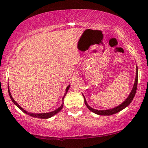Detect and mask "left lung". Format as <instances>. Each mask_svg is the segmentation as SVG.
<instances>
[{"label":"left lung","instance_id":"left-lung-1","mask_svg":"<svg viewBox=\"0 0 148 148\" xmlns=\"http://www.w3.org/2000/svg\"><path fill=\"white\" fill-rule=\"evenodd\" d=\"M137 82H138V68H137V66H136V75H135V83L134 85H133V87L132 88V90L131 91L130 94H129V96L127 97L126 100H125L124 102L123 103H121L120 105H119L118 106L114 107V108H110V109H108V110H96V109H94L90 107L87 103L86 99L85 98V96H84V94H82L84 98V102L85 104H86V106L88 107V108L89 110L92 111L95 114H97L98 115H104V116H110V115L116 114V113L120 112L123 109L126 108L127 106H128L130 103L132 102V100L134 98V96L135 95V93H136V90H137Z\"/></svg>","mask_w":148,"mask_h":148}]
</instances>
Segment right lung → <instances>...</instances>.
Masks as SVG:
<instances>
[{
    "mask_svg": "<svg viewBox=\"0 0 148 148\" xmlns=\"http://www.w3.org/2000/svg\"><path fill=\"white\" fill-rule=\"evenodd\" d=\"M69 87H70V85H69V86H68L67 87H66V90H65V94H64L63 98H62V103L61 106H60L59 107V108H58L57 109H56L55 110L52 111V112H46V113H39V114H38V113H30V112H28L27 111H26V110H24V109H23V108H21V107L18 104L17 102H15V100H14V99L13 98V97H12L11 94V92H10L9 88H8V91H9V96H10V98H11V99L12 102H13L14 103V104H15L16 105V106H17L18 107V108H19L20 109V110L23 111V112H25V114L29 115V116H32V117H35V118H38V119H49V118H50V117L53 116L54 115H55L56 114H57L58 112H59L60 111V110H61V109L62 108V107H63V104H64V103H63L64 98V96H66V93H67L69 89Z\"/></svg>",
    "mask_w": 148,
    "mask_h": 148,
    "instance_id": "add662e5",
    "label": "right lung"
}]
</instances>
